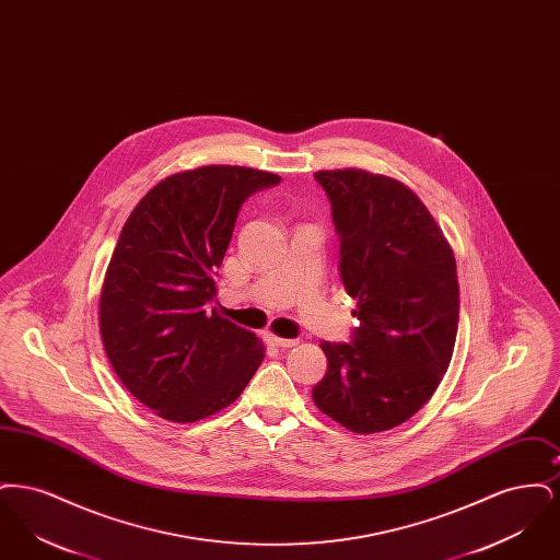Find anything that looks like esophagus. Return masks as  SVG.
I'll list each match as a JSON object with an SVG mask.
<instances>
[{
  "label": "esophagus",
  "instance_id": "esophagus-1",
  "mask_svg": "<svg viewBox=\"0 0 560 560\" xmlns=\"http://www.w3.org/2000/svg\"><path fill=\"white\" fill-rule=\"evenodd\" d=\"M268 345H272V347L279 348H292L298 345V340H288V338H279V336H275V334H268L267 336Z\"/></svg>",
  "mask_w": 560,
  "mask_h": 560
}]
</instances>
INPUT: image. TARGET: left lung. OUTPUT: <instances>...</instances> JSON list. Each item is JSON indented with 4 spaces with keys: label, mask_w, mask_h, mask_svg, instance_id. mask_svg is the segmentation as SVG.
Wrapping results in <instances>:
<instances>
[{
    "label": "left lung",
    "mask_w": 560,
    "mask_h": 560,
    "mask_svg": "<svg viewBox=\"0 0 560 560\" xmlns=\"http://www.w3.org/2000/svg\"><path fill=\"white\" fill-rule=\"evenodd\" d=\"M340 237V277L357 300L352 342H320L327 373L313 400L338 424L372 434L407 422L450 368L459 285L452 247L399 180L365 170L315 174Z\"/></svg>",
    "instance_id": "1"
}]
</instances>
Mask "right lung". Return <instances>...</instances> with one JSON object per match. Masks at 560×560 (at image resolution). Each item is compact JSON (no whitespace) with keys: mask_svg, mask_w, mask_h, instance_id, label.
Listing matches in <instances>:
<instances>
[{"mask_svg":"<svg viewBox=\"0 0 560 560\" xmlns=\"http://www.w3.org/2000/svg\"><path fill=\"white\" fill-rule=\"evenodd\" d=\"M279 180L241 165L178 172L140 199L119 233L101 336L121 384L163 420L188 424L229 407L265 359L256 334L210 306L243 201Z\"/></svg>","mask_w":560,"mask_h":560,"instance_id":"add662e5","label":"right lung"}]
</instances>
